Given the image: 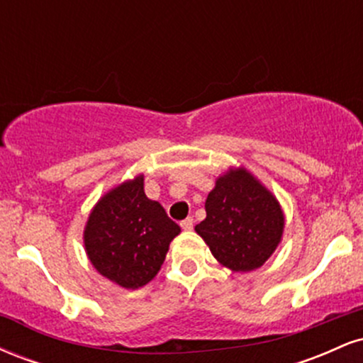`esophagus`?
<instances>
[{
	"instance_id": "34e87169",
	"label": "esophagus",
	"mask_w": 363,
	"mask_h": 363,
	"mask_svg": "<svg viewBox=\"0 0 363 363\" xmlns=\"http://www.w3.org/2000/svg\"><path fill=\"white\" fill-rule=\"evenodd\" d=\"M193 225H194L193 216H187L186 220H182V222H181V227L184 228V230H191V228H193Z\"/></svg>"
}]
</instances>
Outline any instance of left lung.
Listing matches in <instances>:
<instances>
[{"label":"left lung","instance_id":"obj_1","mask_svg":"<svg viewBox=\"0 0 363 363\" xmlns=\"http://www.w3.org/2000/svg\"><path fill=\"white\" fill-rule=\"evenodd\" d=\"M206 218L194 230L232 272H252L268 261L283 234L277 198L247 170H228L208 194Z\"/></svg>","mask_w":363,"mask_h":363}]
</instances>
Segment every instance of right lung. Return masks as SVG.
I'll return each instance as SVG.
<instances>
[{
  "mask_svg": "<svg viewBox=\"0 0 363 363\" xmlns=\"http://www.w3.org/2000/svg\"><path fill=\"white\" fill-rule=\"evenodd\" d=\"M181 227L147 198L143 176L109 191L85 227V249L99 273L124 289L147 285L160 269Z\"/></svg>",
  "mask_w": 363,
  "mask_h": 363,
  "instance_id": "obj_1",
  "label": "right lung"
}]
</instances>
